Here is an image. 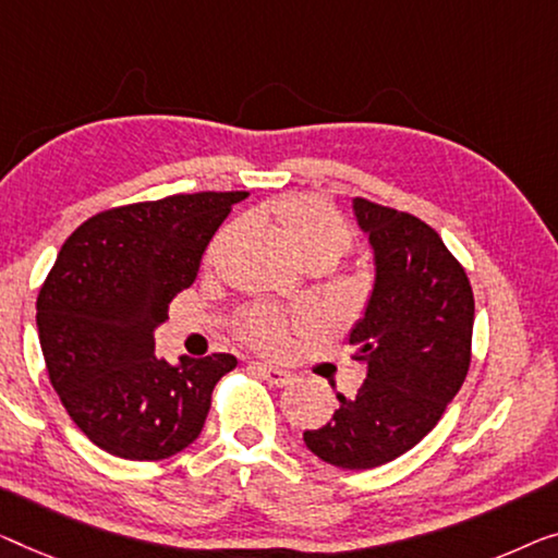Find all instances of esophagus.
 Returning a JSON list of instances; mask_svg holds the SVG:
<instances>
[{
    "instance_id": "esophagus-1",
    "label": "esophagus",
    "mask_w": 558,
    "mask_h": 558,
    "mask_svg": "<svg viewBox=\"0 0 558 558\" xmlns=\"http://www.w3.org/2000/svg\"><path fill=\"white\" fill-rule=\"evenodd\" d=\"M255 368L260 371V376L268 380V384L272 386H290L295 380V376L290 371H282V368H276V365H265V363H255Z\"/></svg>"
}]
</instances>
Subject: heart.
<instances>
[{"label": "heart", "instance_id": "1", "mask_svg": "<svg viewBox=\"0 0 558 558\" xmlns=\"http://www.w3.org/2000/svg\"><path fill=\"white\" fill-rule=\"evenodd\" d=\"M272 215L303 260L328 257L336 263L353 247V228L338 207L315 195H288L272 205ZM238 330L247 343L263 351H280L286 345L288 320L276 307L257 305L240 315Z\"/></svg>", "mask_w": 558, "mask_h": 558}]
</instances>
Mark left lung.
Masks as SVG:
<instances>
[{"label": "left lung", "instance_id": "1", "mask_svg": "<svg viewBox=\"0 0 558 558\" xmlns=\"http://www.w3.org/2000/svg\"><path fill=\"white\" fill-rule=\"evenodd\" d=\"M355 218L376 253V286L351 332L368 376L305 446L338 469L398 459L434 430L471 365L473 290L438 232L411 213L355 197Z\"/></svg>", "mask_w": 558, "mask_h": 558}]
</instances>
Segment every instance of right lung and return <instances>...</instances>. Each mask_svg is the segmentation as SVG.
<instances>
[{
  "instance_id": "right-lung-1",
  "label": "right lung",
  "mask_w": 558,
  "mask_h": 558,
  "mask_svg": "<svg viewBox=\"0 0 558 558\" xmlns=\"http://www.w3.org/2000/svg\"><path fill=\"white\" fill-rule=\"evenodd\" d=\"M232 193L168 195L110 207L64 240L37 295L49 384L77 428L128 461H162L199 436L213 388L235 368L230 353L155 355L153 330L197 278Z\"/></svg>"
}]
</instances>
